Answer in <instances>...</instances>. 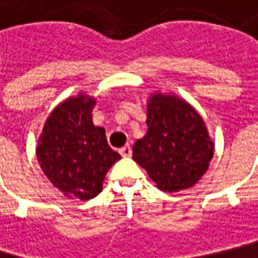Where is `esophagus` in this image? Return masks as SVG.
Segmentation results:
<instances>
[{
    "label": "esophagus",
    "instance_id": "obj_1",
    "mask_svg": "<svg viewBox=\"0 0 258 258\" xmlns=\"http://www.w3.org/2000/svg\"><path fill=\"white\" fill-rule=\"evenodd\" d=\"M119 154L122 157H130L131 156V147L130 146H124L122 149H119Z\"/></svg>",
    "mask_w": 258,
    "mask_h": 258
}]
</instances>
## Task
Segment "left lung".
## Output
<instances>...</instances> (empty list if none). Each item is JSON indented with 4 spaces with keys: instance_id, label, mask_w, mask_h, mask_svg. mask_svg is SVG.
<instances>
[{
    "instance_id": "obj_1",
    "label": "left lung",
    "mask_w": 258,
    "mask_h": 258,
    "mask_svg": "<svg viewBox=\"0 0 258 258\" xmlns=\"http://www.w3.org/2000/svg\"><path fill=\"white\" fill-rule=\"evenodd\" d=\"M147 133L133 146V159L163 192H179L204 176L214 141L201 114L176 94L156 91L147 101Z\"/></svg>"
}]
</instances>
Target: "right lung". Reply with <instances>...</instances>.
Returning a JSON list of instances; mask_svg holds the SVG:
<instances>
[{
    "mask_svg": "<svg viewBox=\"0 0 258 258\" xmlns=\"http://www.w3.org/2000/svg\"><path fill=\"white\" fill-rule=\"evenodd\" d=\"M95 96L79 91L54 108L37 140L43 173L71 199L89 201L102 190L109 167L121 159L108 146L105 130L92 121Z\"/></svg>",
    "mask_w": 258,
    "mask_h": 258,
    "instance_id": "1",
    "label": "right lung"
}]
</instances>
